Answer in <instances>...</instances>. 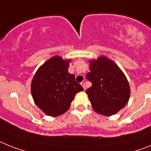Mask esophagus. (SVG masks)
Listing matches in <instances>:
<instances>
[{"label":"esophagus","mask_w":151,"mask_h":151,"mask_svg":"<svg viewBox=\"0 0 151 151\" xmlns=\"http://www.w3.org/2000/svg\"><path fill=\"white\" fill-rule=\"evenodd\" d=\"M81 84L82 87H83V88H84V90H85V88H85V83H84V81H82L81 83Z\"/></svg>","instance_id":"esophagus-1"}]
</instances>
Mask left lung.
Instances as JSON below:
<instances>
[{"label":"left lung","mask_w":151,"mask_h":151,"mask_svg":"<svg viewBox=\"0 0 151 151\" xmlns=\"http://www.w3.org/2000/svg\"><path fill=\"white\" fill-rule=\"evenodd\" d=\"M87 78L92 85L86 93L96 112L112 116L128 103L130 96L128 81L119 67L106 56L90 60Z\"/></svg>","instance_id":"obj_1"}]
</instances>
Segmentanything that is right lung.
<instances>
[{
    "label": "right lung",
    "mask_w": 151,
    "mask_h": 151,
    "mask_svg": "<svg viewBox=\"0 0 151 151\" xmlns=\"http://www.w3.org/2000/svg\"><path fill=\"white\" fill-rule=\"evenodd\" d=\"M70 60L55 56L38 69L33 77L31 92L35 105L50 116H58L69 109L78 92L84 90L68 72Z\"/></svg>",
    "instance_id": "add662e5"
}]
</instances>
